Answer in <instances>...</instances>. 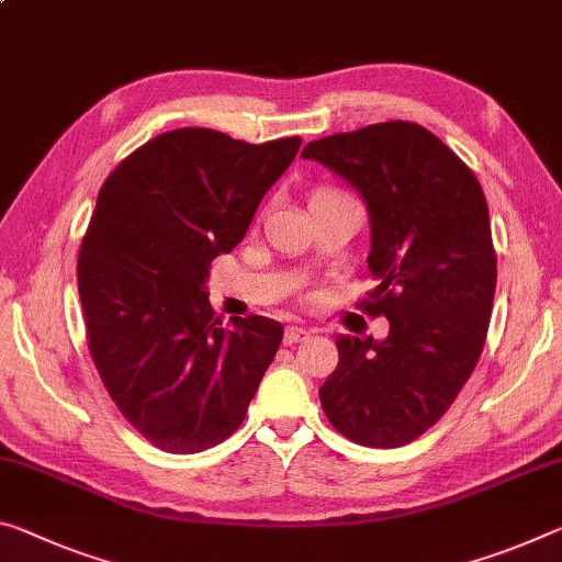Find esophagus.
<instances>
[{"mask_svg": "<svg viewBox=\"0 0 562 562\" xmlns=\"http://www.w3.org/2000/svg\"><path fill=\"white\" fill-rule=\"evenodd\" d=\"M307 337H310V329H305V327L292 325L284 329V345H297L302 340H307Z\"/></svg>", "mask_w": 562, "mask_h": 562, "instance_id": "34e87169", "label": "esophagus"}]
</instances>
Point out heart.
I'll use <instances>...</instances> for the list:
<instances>
[{
  "instance_id": "heart-1",
  "label": "heart",
  "mask_w": 562,
  "mask_h": 562,
  "mask_svg": "<svg viewBox=\"0 0 562 562\" xmlns=\"http://www.w3.org/2000/svg\"><path fill=\"white\" fill-rule=\"evenodd\" d=\"M327 194H340L337 190H329V187H319V190L313 192V198L310 200H317V198H327Z\"/></svg>"
}]
</instances>
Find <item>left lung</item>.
<instances>
[{
  "label": "left lung",
  "mask_w": 562,
  "mask_h": 562,
  "mask_svg": "<svg viewBox=\"0 0 562 562\" xmlns=\"http://www.w3.org/2000/svg\"><path fill=\"white\" fill-rule=\"evenodd\" d=\"M302 157L368 204L378 284L360 307L390 319L380 342L337 337L319 403L347 440L400 448L448 413L483 352L497 280L483 187L445 142L403 120L315 139Z\"/></svg>",
  "instance_id": "1"
}]
</instances>
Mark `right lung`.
Masks as SVG:
<instances>
[{
    "label": "right lung",
    "instance_id": "right-lung-1",
    "mask_svg": "<svg viewBox=\"0 0 562 562\" xmlns=\"http://www.w3.org/2000/svg\"><path fill=\"white\" fill-rule=\"evenodd\" d=\"M300 145L172 130L122 159L97 194L77 262L89 355L120 413L159 450L227 440L278 352L280 323L247 315L225 327L204 282Z\"/></svg>",
    "mask_w": 562,
    "mask_h": 562
}]
</instances>
